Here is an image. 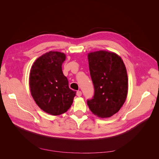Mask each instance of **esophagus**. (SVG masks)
Segmentation results:
<instances>
[{
	"label": "esophagus",
	"mask_w": 159,
	"mask_h": 159,
	"mask_svg": "<svg viewBox=\"0 0 159 159\" xmlns=\"http://www.w3.org/2000/svg\"><path fill=\"white\" fill-rule=\"evenodd\" d=\"M77 96H78L79 97H81V96H82V92H81L80 91H78L77 92Z\"/></svg>",
	"instance_id": "obj_1"
}]
</instances>
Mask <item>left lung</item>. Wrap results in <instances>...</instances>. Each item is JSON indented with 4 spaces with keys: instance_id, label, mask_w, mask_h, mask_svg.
I'll use <instances>...</instances> for the list:
<instances>
[{
    "instance_id": "1",
    "label": "left lung",
    "mask_w": 159,
    "mask_h": 159,
    "mask_svg": "<svg viewBox=\"0 0 159 159\" xmlns=\"http://www.w3.org/2000/svg\"><path fill=\"white\" fill-rule=\"evenodd\" d=\"M91 77L94 88L89 109L101 118L117 113L127 97L129 84L126 69L121 57L113 52L98 50L88 53Z\"/></svg>"
}]
</instances>
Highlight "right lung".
I'll return each mask as SVG.
<instances>
[{
	"mask_svg": "<svg viewBox=\"0 0 159 159\" xmlns=\"http://www.w3.org/2000/svg\"><path fill=\"white\" fill-rule=\"evenodd\" d=\"M65 59V53L50 51L36 59L30 70L32 97L41 110L53 116L66 112L76 94L69 88L68 79L62 71Z\"/></svg>",
	"mask_w": 159,
	"mask_h": 159,
	"instance_id": "1",
	"label": "right lung"
}]
</instances>
